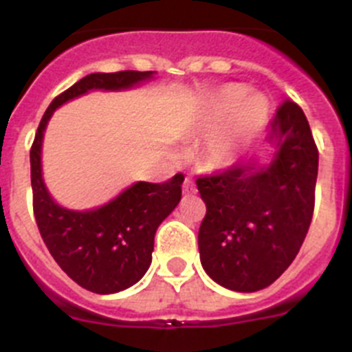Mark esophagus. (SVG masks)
<instances>
[{"label": "esophagus", "instance_id": "34e87169", "mask_svg": "<svg viewBox=\"0 0 352 352\" xmlns=\"http://www.w3.org/2000/svg\"><path fill=\"white\" fill-rule=\"evenodd\" d=\"M194 192H195L194 179H192L190 176H186V178L183 179V194H194Z\"/></svg>", "mask_w": 352, "mask_h": 352}]
</instances>
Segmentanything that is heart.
Here are the masks:
<instances>
[{"mask_svg": "<svg viewBox=\"0 0 352 352\" xmlns=\"http://www.w3.org/2000/svg\"><path fill=\"white\" fill-rule=\"evenodd\" d=\"M229 84L210 96L203 125L211 130L199 149V162L206 169H226L247 153L270 120V104L261 93H248Z\"/></svg>", "mask_w": 352, "mask_h": 352, "instance_id": "obj_1", "label": "heart"}]
</instances>
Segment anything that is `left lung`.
<instances>
[{
    "label": "left lung",
    "mask_w": 352,
    "mask_h": 352,
    "mask_svg": "<svg viewBox=\"0 0 352 352\" xmlns=\"http://www.w3.org/2000/svg\"><path fill=\"white\" fill-rule=\"evenodd\" d=\"M272 162L252 158L195 179L206 204L201 264L238 292L268 287L298 256L312 222L319 151L303 111L284 100L270 121Z\"/></svg>",
    "instance_id": "obj_1"
}]
</instances>
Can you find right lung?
I'll return each mask as SVG.
<instances>
[{"instance_id":"add662e5","label":"right lung","mask_w":352,"mask_h":352,"mask_svg":"<svg viewBox=\"0 0 352 352\" xmlns=\"http://www.w3.org/2000/svg\"><path fill=\"white\" fill-rule=\"evenodd\" d=\"M151 76L153 72L123 70L82 77L51 102L31 146L33 213L40 236L72 280L96 294L123 291L141 280L151 264L155 232L182 199L183 174L178 173L166 183H135L98 210H65L52 201L43 185V130L54 109L65 102L89 89L130 88Z\"/></svg>"}]
</instances>
